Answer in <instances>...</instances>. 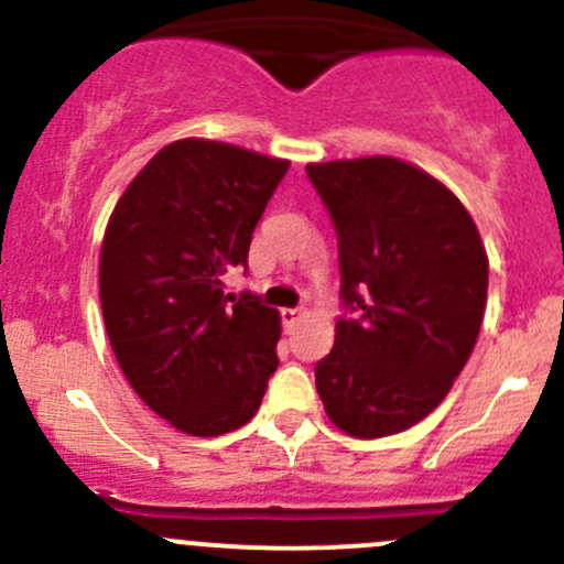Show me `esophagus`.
<instances>
[{
  "instance_id": "34e87169",
  "label": "esophagus",
  "mask_w": 564,
  "mask_h": 564,
  "mask_svg": "<svg viewBox=\"0 0 564 564\" xmlns=\"http://www.w3.org/2000/svg\"><path fill=\"white\" fill-rule=\"evenodd\" d=\"M300 316H303V311H300V308H283V311H281L283 327H286V329H292L294 324L300 322Z\"/></svg>"
}]
</instances>
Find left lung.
<instances>
[{
    "label": "left lung",
    "mask_w": 564,
    "mask_h": 564,
    "mask_svg": "<svg viewBox=\"0 0 564 564\" xmlns=\"http://www.w3.org/2000/svg\"><path fill=\"white\" fill-rule=\"evenodd\" d=\"M338 235L335 344L316 362L327 417L377 440L434 412L469 360L488 294L475 220L434 176L395 158L311 163Z\"/></svg>",
    "instance_id": "obj_1"
}]
</instances>
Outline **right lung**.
<instances>
[{
    "mask_svg": "<svg viewBox=\"0 0 564 564\" xmlns=\"http://www.w3.org/2000/svg\"><path fill=\"white\" fill-rule=\"evenodd\" d=\"M286 161L220 141L163 147L113 207L100 250V305L130 388L174 429L246 425L278 368L281 316L259 294H224Z\"/></svg>",
    "mask_w": 564,
    "mask_h": 564,
    "instance_id": "add662e5",
    "label": "right lung"
}]
</instances>
